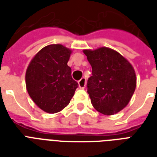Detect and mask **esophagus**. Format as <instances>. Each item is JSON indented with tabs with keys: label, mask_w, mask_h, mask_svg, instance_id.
Returning a JSON list of instances; mask_svg holds the SVG:
<instances>
[{
	"label": "esophagus",
	"mask_w": 157,
	"mask_h": 157,
	"mask_svg": "<svg viewBox=\"0 0 157 157\" xmlns=\"http://www.w3.org/2000/svg\"><path fill=\"white\" fill-rule=\"evenodd\" d=\"M86 80L85 77H82L78 82L79 87L82 89H84L86 87Z\"/></svg>",
	"instance_id": "obj_1"
}]
</instances>
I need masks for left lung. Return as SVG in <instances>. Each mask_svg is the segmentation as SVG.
<instances>
[{"label": "left lung", "mask_w": 157, "mask_h": 157, "mask_svg": "<svg viewBox=\"0 0 157 157\" xmlns=\"http://www.w3.org/2000/svg\"><path fill=\"white\" fill-rule=\"evenodd\" d=\"M92 75L87 92L93 108L105 115H113L128 105L136 87L134 67L118 52L107 47L84 49Z\"/></svg>", "instance_id": "1"}]
</instances>
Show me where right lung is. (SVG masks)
I'll use <instances>...</instances> for the list:
<instances>
[{
    "mask_svg": "<svg viewBox=\"0 0 157 157\" xmlns=\"http://www.w3.org/2000/svg\"><path fill=\"white\" fill-rule=\"evenodd\" d=\"M71 53V49L62 44L47 45L34 55L27 68V91L44 112H60L70 103L78 87L67 65Z\"/></svg>",
    "mask_w": 157,
    "mask_h": 157,
    "instance_id": "right-lung-1",
    "label": "right lung"
}]
</instances>
